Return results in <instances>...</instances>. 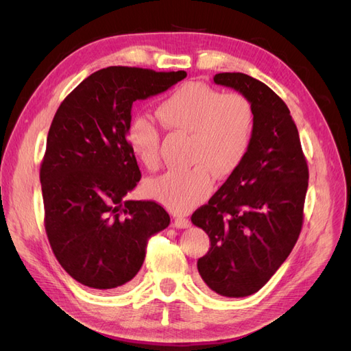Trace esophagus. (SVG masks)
<instances>
[{"label":"esophagus","instance_id":"esophagus-1","mask_svg":"<svg viewBox=\"0 0 351 351\" xmlns=\"http://www.w3.org/2000/svg\"><path fill=\"white\" fill-rule=\"evenodd\" d=\"M190 226H192V224H190V221L189 219H186V218H182V217H178V218H176L174 219V227L176 228H189Z\"/></svg>","mask_w":351,"mask_h":351}]
</instances>
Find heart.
Returning <instances> with one entry per match:
<instances>
[{"instance_id": "heart-1", "label": "heart", "mask_w": 351, "mask_h": 351, "mask_svg": "<svg viewBox=\"0 0 351 351\" xmlns=\"http://www.w3.org/2000/svg\"><path fill=\"white\" fill-rule=\"evenodd\" d=\"M156 117L165 129L190 134L189 158L196 165L147 180L145 193L169 210L187 212L210 196L214 174L228 177L247 156L254 112L250 102L239 93L187 83L158 105ZM125 142L143 167H158L159 134L146 117H133L127 125Z\"/></svg>"}]
</instances>
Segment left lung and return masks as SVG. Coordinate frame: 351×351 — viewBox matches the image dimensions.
<instances>
[{
	"label": "left lung",
	"instance_id": "obj_1",
	"mask_svg": "<svg viewBox=\"0 0 351 351\" xmlns=\"http://www.w3.org/2000/svg\"><path fill=\"white\" fill-rule=\"evenodd\" d=\"M214 82L250 102L254 132L241 165L192 215L210 240L197 269L217 294L246 297L271 280L299 239L309 171L290 110L277 93L243 73H219Z\"/></svg>",
	"mask_w": 351,
	"mask_h": 351
}]
</instances>
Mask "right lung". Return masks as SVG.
<instances>
[{
    "mask_svg": "<svg viewBox=\"0 0 351 351\" xmlns=\"http://www.w3.org/2000/svg\"><path fill=\"white\" fill-rule=\"evenodd\" d=\"M186 71L107 67L61 102L40 167L45 230L57 261L80 284L121 289L142 268L147 241L169 226L151 200H129L141 169L125 142L134 101L169 89Z\"/></svg>",
    "mask_w": 351,
    "mask_h": 351,
    "instance_id": "1",
    "label": "right lung"
}]
</instances>
